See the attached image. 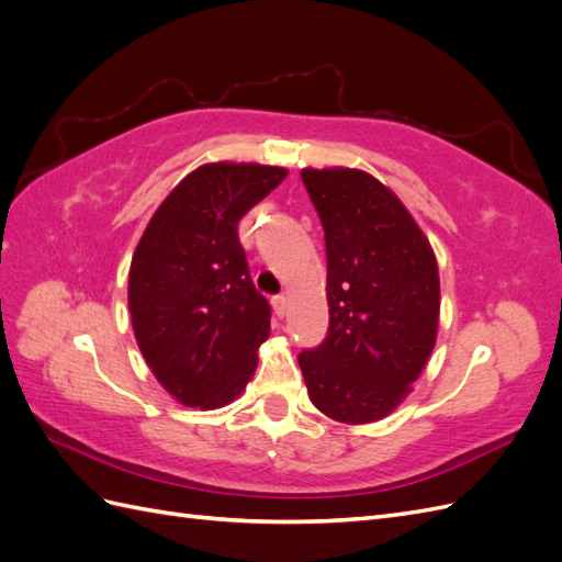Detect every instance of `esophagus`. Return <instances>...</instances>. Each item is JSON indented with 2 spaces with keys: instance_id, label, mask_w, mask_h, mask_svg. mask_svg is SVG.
Returning a JSON list of instances; mask_svg holds the SVG:
<instances>
[{
  "instance_id": "esophagus-1",
  "label": "esophagus",
  "mask_w": 562,
  "mask_h": 562,
  "mask_svg": "<svg viewBox=\"0 0 562 562\" xmlns=\"http://www.w3.org/2000/svg\"><path fill=\"white\" fill-rule=\"evenodd\" d=\"M271 304H274V312H277V316H283V314H285V310H288V300H285V295H274V297H271Z\"/></svg>"
}]
</instances>
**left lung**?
I'll use <instances>...</instances> for the list:
<instances>
[{"label": "left lung", "mask_w": 562, "mask_h": 562, "mask_svg": "<svg viewBox=\"0 0 562 562\" xmlns=\"http://www.w3.org/2000/svg\"><path fill=\"white\" fill-rule=\"evenodd\" d=\"M326 232L323 342L297 356L318 411L342 424L384 419L413 391L438 335L440 281L403 201L359 168H302Z\"/></svg>", "instance_id": "obj_1"}]
</instances>
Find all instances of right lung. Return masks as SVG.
<instances>
[{
	"instance_id": "obj_1",
	"label": "right lung",
	"mask_w": 562,
	"mask_h": 562,
	"mask_svg": "<svg viewBox=\"0 0 562 562\" xmlns=\"http://www.w3.org/2000/svg\"><path fill=\"white\" fill-rule=\"evenodd\" d=\"M288 176L215 161L184 176L151 215L128 269V312L145 363L178 403L215 411L241 396L269 337L239 220Z\"/></svg>"
}]
</instances>
